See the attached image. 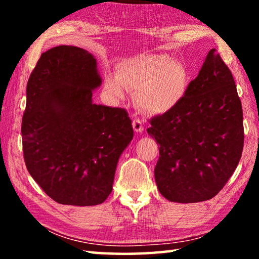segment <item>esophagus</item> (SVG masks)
I'll return each mask as SVG.
<instances>
[{
    "label": "esophagus",
    "mask_w": 259,
    "mask_h": 259,
    "mask_svg": "<svg viewBox=\"0 0 259 259\" xmlns=\"http://www.w3.org/2000/svg\"><path fill=\"white\" fill-rule=\"evenodd\" d=\"M133 126H134V130H135L136 133H137V134L142 133V131L144 130V124H143V122L140 121L139 119H135V120L133 121Z\"/></svg>",
    "instance_id": "obj_1"
}]
</instances>
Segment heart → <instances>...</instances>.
Listing matches in <instances>:
<instances>
[{
	"mask_svg": "<svg viewBox=\"0 0 259 259\" xmlns=\"http://www.w3.org/2000/svg\"><path fill=\"white\" fill-rule=\"evenodd\" d=\"M187 73L178 61L164 55H139L121 61L117 73L105 76V89L117 99L126 88L137 90L136 103L148 114H164L181 102Z\"/></svg>",
	"mask_w": 259,
	"mask_h": 259,
	"instance_id": "heart-1",
	"label": "heart"
}]
</instances>
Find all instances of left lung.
Masks as SVG:
<instances>
[{
    "mask_svg": "<svg viewBox=\"0 0 259 259\" xmlns=\"http://www.w3.org/2000/svg\"><path fill=\"white\" fill-rule=\"evenodd\" d=\"M159 144L157 188L171 202L212 199L225 186L243 150L241 100L230 68L216 49L176 106L150 121Z\"/></svg>",
    "mask_w": 259,
    "mask_h": 259,
    "instance_id": "8db88e82",
    "label": "left lung"
}]
</instances>
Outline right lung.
<instances>
[{
    "label": "right lung",
    "mask_w": 259,
    "mask_h": 259,
    "mask_svg": "<svg viewBox=\"0 0 259 259\" xmlns=\"http://www.w3.org/2000/svg\"><path fill=\"white\" fill-rule=\"evenodd\" d=\"M97 60L77 47L43 52L28 78L21 123L26 166L60 204L96 205L113 190L122 152L134 137L124 108L93 103Z\"/></svg>",
    "instance_id": "right-lung-1"
}]
</instances>
